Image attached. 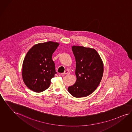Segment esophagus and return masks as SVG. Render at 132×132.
Listing matches in <instances>:
<instances>
[{
    "mask_svg": "<svg viewBox=\"0 0 132 132\" xmlns=\"http://www.w3.org/2000/svg\"><path fill=\"white\" fill-rule=\"evenodd\" d=\"M69 71L68 70H65V71H64V73H63L62 74H63V75H68V74H69Z\"/></svg>",
    "mask_w": 132,
    "mask_h": 132,
    "instance_id": "1",
    "label": "esophagus"
}]
</instances>
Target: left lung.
Masks as SVG:
<instances>
[{
  "label": "left lung",
  "mask_w": 132,
  "mask_h": 132,
  "mask_svg": "<svg viewBox=\"0 0 132 132\" xmlns=\"http://www.w3.org/2000/svg\"><path fill=\"white\" fill-rule=\"evenodd\" d=\"M76 61L75 83L68 87L69 93L75 97H86L96 89L102 78L104 64L95 49L82 46H72Z\"/></svg>",
  "instance_id": "obj_1"
}]
</instances>
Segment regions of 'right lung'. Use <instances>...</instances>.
I'll return each instance as SVG.
<instances>
[{
  "mask_svg": "<svg viewBox=\"0 0 132 132\" xmlns=\"http://www.w3.org/2000/svg\"><path fill=\"white\" fill-rule=\"evenodd\" d=\"M59 43L49 41L35 44L28 51L22 64V77L27 87L36 93L46 89L54 77L52 54Z\"/></svg>",
  "mask_w": 132,
  "mask_h": 132,
  "instance_id": "obj_1",
  "label": "right lung"
}]
</instances>
